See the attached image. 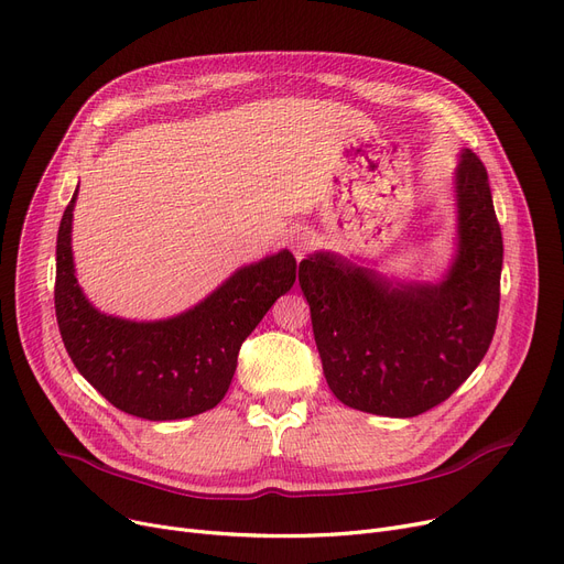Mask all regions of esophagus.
I'll return each mask as SVG.
<instances>
[{
	"mask_svg": "<svg viewBox=\"0 0 564 564\" xmlns=\"http://www.w3.org/2000/svg\"><path fill=\"white\" fill-rule=\"evenodd\" d=\"M292 253H294V258L297 260H302L313 247H315V235H313V230H306V228H302V230H297L292 235Z\"/></svg>",
	"mask_w": 564,
	"mask_h": 564,
	"instance_id": "obj_1",
	"label": "esophagus"
}]
</instances>
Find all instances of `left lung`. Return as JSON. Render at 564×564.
I'll use <instances>...</instances> for the list:
<instances>
[{
    "mask_svg": "<svg viewBox=\"0 0 564 564\" xmlns=\"http://www.w3.org/2000/svg\"><path fill=\"white\" fill-rule=\"evenodd\" d=\"M457 251L441 281H400L332 251L300 262L332 393L377 416L411 419L448 400L496 332L502 235L489 175L464 148L455 169Z\"/></svg>",
    "mask_w": 564,
    "mask_h": 564,
    "instance_id": "left-lung-1",
    "label": "left lung"
}]
</instances>
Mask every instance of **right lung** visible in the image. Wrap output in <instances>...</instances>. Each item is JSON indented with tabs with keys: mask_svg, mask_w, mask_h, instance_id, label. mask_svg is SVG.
I'll return each instance as SVG.
<instances>
[{
	"mask_svg": "<svg viewBox=\"0 0 564 564\" xmlns=\"http://www.w3.org/2000/svg\"><path fill=\"white\" fill-rule=\"evenodd\" d=\"M75 200L77 189L56 235L54 308L79 375L116 409L145 421H181L217 406L232 381L237 351L292 288L297 260L283 249L245 264L203 302L166 319L107 315L86 300L75 276Z\"/></svg>",
	"mask_w": 564,
	"mask_h": 564,
	"instance_id": "right-lung-1",
	"label": "right lung"
}]
</instances>
